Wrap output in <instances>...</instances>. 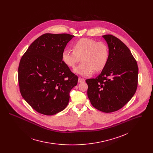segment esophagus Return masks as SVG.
Returning <instances> with one entry per match:
<instances>
[{
  "label": "esophagus",
  "instance_id": "obj_1",
  "mask_svg": "<svg viewBox=\"0 0 153 153\" xmlns=\"http://www.w3.org/2000/svg\"><path fill=\"white\" fill-rule=\"evenodd\" d=\"M84 81H85V79L84 78H82L81 77H79V78H78V82L80 83V82H83Z\"/></svg>",
  "mask_w": 153,
  "mask_h": 153
}]
</instances>
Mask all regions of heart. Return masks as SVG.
I'll return each instance as SVG.
<instances>
[{
  "label": "heart",
  "instance_id": "obj_1",
  "mask_svg": "<svg viewBox=\"0 0 153 153\" xmlns=\"http://www.w3.org/2000/svg\"><path fill=\"white\" fill-rule=\"evenodd\" d=\"M73 50H64L62 58L66 64L71 68L77 64L81 58L82 63L74 69V72L78 74L89 75L94 70H102L107 64L109 51L108 46L103 42L82 38L74 44Z\"/></svg>",
  "mask_w": 153,
  "mask_h": 153
}]
</instances>
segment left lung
I'll list each match as a JSON object with an SVG mask.
<instances>
[{
    "mask_svg": "<svg viewBox=\"0 0 153 153\" xmlns=\"http://www.w3.org/2000/svg\"><path fill=\"white\" fill-rule=\"evenodd\" d=\"M102 37L109 49L107 65L96 78L86 79L88 98L92 106L104 112L123 108L135 94L138 68L130 50L112 35Z\"/></svg>",
    "mask_w": 153,
    "mask_h": 153,
    "instance_id": "1",
    "label": "left lung"
}]
</instances>
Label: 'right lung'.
Returning <instances> with one entry per match:
<instances>
[{
	"mask_svg": "<svg viewBox=\"0 0 153 153\" xmlns=\"http://www.w3.org/2000/svg\"><path fill=\"white\" fill-rule=\"evenodd\" d=\"M74 36L45 33L34 41L22 56L18 81L23 99L32 108L46 115L65 108L69 92L78 78L63 61L62 52Z\"/></svg>",
	"mask_w": 153,
	"mask_h": 153,
	"instance_id": "right-lung-1",
	"label": "right lung"
}]
</instances>
